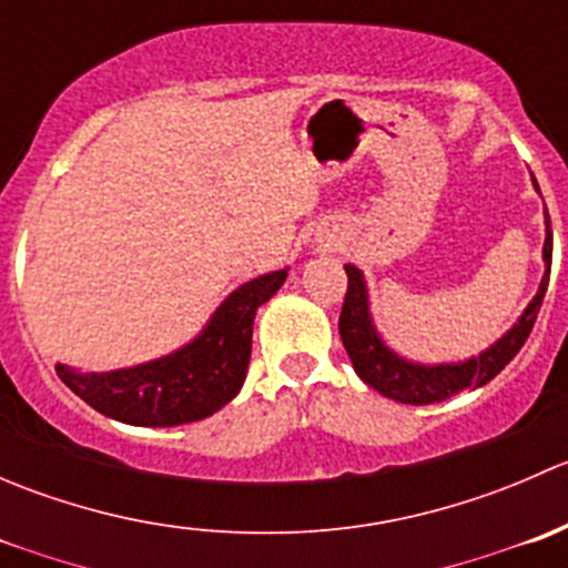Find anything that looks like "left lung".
Here are the masks:
<instances>
[{
  "label": "left lung",
  "mask_w": 568,
  "mask_h": 568,
  "mask_svg": "<svg viewBox=\"0 0 568 568\" xmlns=\"http://www.w3.org/2000/svg\"><path fill=\"white\" fill-rule=\"evenodd\" d=\"M532 186L538 189L536 178H532ZM547 222V239H544V277L538 285V294L532 296V302L525 307V313L519 316L517 324L506 332L497 343H491L486 352H480L478 357H469L464 363H439V365H423L404 359L400 354H395L393 348H387V343L382 341L379 332H376L374 318H371L368 307V285H365L363 272L352 263H346L348 274V288L346 300H343L341 321H337V329H341L343 346H346L348 359H352L354 371H357L359 379L368 387H374L376 393L387 395V398L398 400V404H439V400L450 398V395L469 390V387H484L486 382L495 379L514 357H517L519 348L528 341L532 324H536L538 311H541L544 294H547L549 283V266H552V231H549V214H544Z\"/></svg>",
  "instance_id": "1"
}]
</instances>
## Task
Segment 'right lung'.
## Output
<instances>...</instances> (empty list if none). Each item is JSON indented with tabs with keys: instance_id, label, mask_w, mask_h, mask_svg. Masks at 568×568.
Masks as SVG:
<instances>
[{
	"instance_id": "add662e5",
	"label": "right lung",
	"mask_w": 568,
	"mask_h": 568,
	"mask_svg": "<svg viewBox=\"0 0 568 568\" xmlns=\"http://www.w3.org/2000/svg\"><path fill=\"white\" fill-rule=\"evenodd\" d=\"M285 277L288 268H280L239 285L216 307L205 329L173 354L104 374H82L57 363V376L95 412L129 426L168 428L203 420L242 390L252 352V321Z\"/></svg>"
}]
</instances>
